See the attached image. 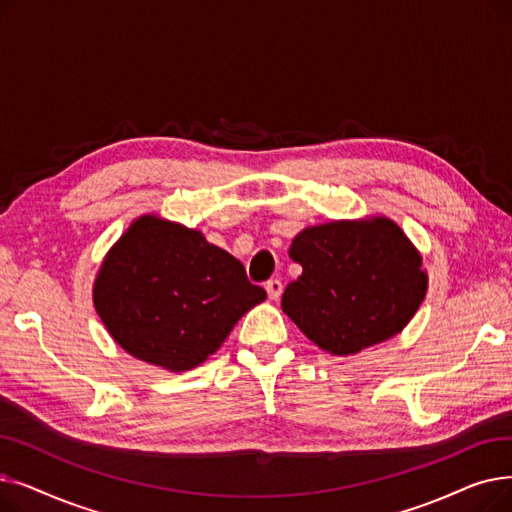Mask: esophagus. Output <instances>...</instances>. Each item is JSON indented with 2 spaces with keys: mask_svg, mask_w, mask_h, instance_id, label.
I'll list each match as a JSON object with an SVG mask.
<instances>
[{
  "mask_svg": "<svg viewBox=\"0 0 512 512\" xmlns=\"http://www.w3.org/2000/svg\"><path fill=\"white\" fill-rule=\"evenodd\" d=\"M265 290H267V297H270L272 301H278L282 297V282L280 280H270L265 284Z\"/></svg>",
  "mask_w": 512,
  "mask_h": 512,
  "instance_id": "obj_1",
  "label": "esophagus"
}]
</instances>
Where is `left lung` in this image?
Instances as JSON below:
<instances>
[{"label": "left lung", "mask_w": 512, "mask_h": 512, "mask_svg": "<svg viewBox=\"0 0 512 512\" xmlns=\"http://www.w3.org/2000/svg\"><path fill=\"white\" fill-rule=\"evenodd\" d=\"M288 255L303 274L286 286L282 311L332 355H355L396 336L425 299L421 255L380 215L305 228Z\"/></svg>", "instance_id": "8db88e82"}]
</instances>
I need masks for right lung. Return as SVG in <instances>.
Returning <instances> with one entry per match:
<instances>
[{"instance_id": "right-lung-1", "label": "right lung", "mask_w": 512, "mask_h": 512, "mask_svg": "<svg viewBox=\"0 0 512 512\" xmlns=\"http://www.w3.org/2000/svg\"><path fill=\"white\" fill-rule=\"evenodd\" d=\"M265 301L245 265L199 230L143 215L105 255L95 309L126 353L180 373L201 365Z\"/></svg>"}]
</instances>
